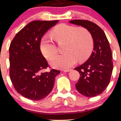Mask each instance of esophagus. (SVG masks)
<instances>
[{
	"label": "esophagus",
	"instance_id": "1",
	"mask_svg": "<svg viewBox=\"0 0 121 121\" xmlns=\"http://www.w3.org/2000/svg\"><path fill=\"white\" fill-rule=\"evenodd\" d=\"M71 69H63V71L64 72H69L70 71H71Z\"/></svg>",
	"mask_w": 121,
	"mask_h": 121
}]
</instances>
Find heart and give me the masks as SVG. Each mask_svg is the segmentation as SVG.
<instances>
[{
	"label": "heart",
	"mask_w": 121,
	"mask_h": 121,
	"mask_svg": "<svg viewBox=\"0 0 121 121\" xmlns=\"http://www.w3.org/2000/svg\"><path fill=\"white\" fill-rule=\"evenodd\" d=\"M52 38L58 44L65 43V53L53 58L50 64L54 67L66 69L77 62L85 60L90 56L93 49L91 34L85 28L70 26L62 23L58 25L50 32ZM40 49L44 56L51 59L56 53V45L47 37L44 36L40 41Z\"/></svg>",
	"instance_id": "1"
}]
</instances>
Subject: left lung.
I'll return each instance as SVG.
<instances>
[{"mask_svg":"<svg viewBox=\"0 0 121 121\" xmlns=\"http://www.w3.org/2000/svg\"><path fill=\"white\" fill-rule=\"evenodd\" d=\"M69 22L86 28L94 41V50L90 58L74 68L80 74L76 88L86 97L97 96L105 90L112 73L113 65L109 43L103 30L94 22L83 19H74Z\"/></svg>","mask_w":121,"mask_h":121,"instance_id":"8db88e82","label":"left lung"}]
</instances>
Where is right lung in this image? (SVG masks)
<instances>
[{"mask_svg": "<svg viewBox=\"0 0 121 121\" xmlns=\"http://www.w3.org/2000/svg\"><path fill=\"white\" fill-rule=\"evenodd\" d=\"M58 22H31L16 34L10 44V80L18 93L32 100H40L49 94L60 73L54 69L42 72L49 65L40 48L43 35Z\"/></svg>", "mask_w": 121, "mask_h": 121, "instance_id": "1", "label": "right lung"}]
</instances>
